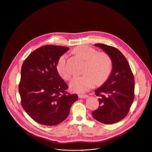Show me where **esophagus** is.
<instances>
[{"label":"esophagus","instance_id":"esophagus-1","mask_svg":"<svg viewBox=\"0 0 152 152\" xmlns=\"http://www.w3.org/2000/svg\"><path fill=\"white\" fill-rule=\"evenodd\" d=\"M87 95L86 94H78V97H79V98H80V99H84V98H86V97H87Z\"/></svg>","mask_w":152,"mask_h":152}]
</instances>
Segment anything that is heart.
Instances as JSON below:
<instances>
[{
    "instance_id": "1",
    "label": "heart",
    "mask_w": 152,
    "mask_h": 152,
    "mask_svg": "<svg viewBox=\"0 0 152 152\" xmlns=\"http://www.w3.org/2000/svg\"><path fill=\"white\" fill-rule=\"evenodd\" d=\"M74 51L86 62L83 70L84 75L74 77L70 83L73 91L83 93L93 88L96 85L103 84L110 76L113 69V62L110 55L98 51L88 46L76 47ZM67 55H61L56 63V68L59 75L65 80L70 79L72 72L67 67Z\"/></svg>"
}]
</instances>
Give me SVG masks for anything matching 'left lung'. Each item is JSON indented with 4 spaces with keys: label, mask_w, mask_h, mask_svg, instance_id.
<instances>
[{
    "label": "left lung",
    "mask_w": 152,
    "mask_h": 152,
    "mask_svg": "<svg viewBox=\"0 0 152 152\" xmlns=\"http://www.w3.org/2000/svg\"><path fill=\"white\" fill-rule=\"evenodd\" d=\"M110 55L113 70L106 82L95 90L99 106L92 113L96 120L113 124L123 119L129 112L134 100L135 79L129 62L117 48L104 44L95 45Z\"/></svg>",
    "instance_id": "8db88e82"
}]
</instances>
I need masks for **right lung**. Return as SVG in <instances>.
Segmentation results:
<instances>
[{
  "mask_svg": "<svg viewBox=\"0 0 152 152\" xmlns=\"http://www.w3.org/2000/svg\"><path fill=\"white\" fill-rule=\"evenodd\" d=\"M69 49L45 45L32 52L24 61L18 91L21 104L36 122L46 126L58 124L66 119L77 94L67 91V84L57 72L59 58Z\"/></svg>",
  "mask_w": 152,
  "mask_h": 152,
  "instance_id": "add662e5",
  "label": "right lung"
}]
</instances>
